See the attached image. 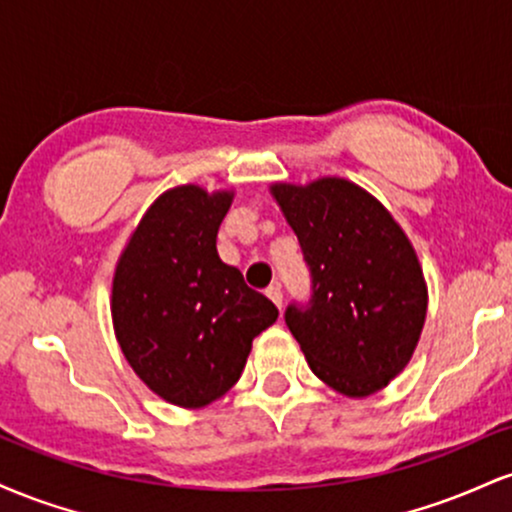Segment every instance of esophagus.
<instances>
[{
	"mask_svg": "<svg viewBox=\"0 0 512 512\" xmlns=\"http://www.w3.org/2000/svg\"><path fill=\"white\" fill-rule=\"evenodd\" d=\"M267 296L272 298V303L276 305V308H281V303H284V291H281L279 284H272L267 289Z\"/></svg>",
	"mask_w": 512,
	"mask_h": 512,
	"instance_id": "34e87169",
	"label": "esophagus"
}]
</instances>
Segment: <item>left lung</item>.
<instances>
[{"label":"left lung","instance_id":"left-lung-1","mask_svg":"<svg viewBox=\"0 0 512 512\" xmlns=\"http://www.w3.org/2000/svg\"><path fill=\"white\" fill-rule=\"evenodd\" d=\"M301 243L308 301L286 305V327L308 366L342 395L366 397L409 363L426 320L416 252L387 209L349 180L274 185Z\"/></svg>","mask_w":512,"mask_h":512}]
</instances>
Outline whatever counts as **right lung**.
Here are the masks:
<instances>
[{
  "mask_svg": "<svg viewBox=\"0 0 512 512\" xmlns=\"http://www.w3.org/2000/svg\"><path fill=\"white\" fill-rule=\"evenodd\" d=\"M228 207L231 192L175 187L151 204L115 269L122 354L156 395L178 407H204L231 390L252 339L279 317L216 252Z\"/></svg>",
  "mask_w": 512,
  "mask_h": 512,
  "instance_id": "right-lung-1",
  "label": "right lung"
}]
</instances>
